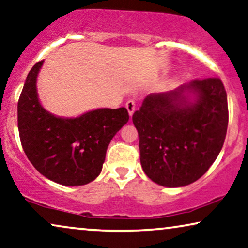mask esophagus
Wrapping results in <instances>:
<instances>
[{
    "mask_svg": "<svg viewBox=\"0 0 248 248\" xmlns=\"http://www.w3.org/2000/svg\"><path fill=\"white\" fill-rule=\"evenodd\" d=\"M126 108L128 110V113H129V115L131 117L135 112V108H136V103H135V101H133V100H128L126 103Z\"/></svg>",
    "mask_w": 248,
    "mask_h": 248,
    "instance_id": "esophagus-1",
    "label": "esophagus"
}]
</instances>
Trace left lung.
I'll list each match as a JSON object with an SVG mask.
<instances>
[{
    "mask_svg": "<svg viewBox=\"0 0 248 248\" xmlns=\"http://www.w3.org/2000/svg\"><path fill=\"white\" fill-rule=\"evenodd\" d=\"M228 119L227 93L219 78L147 95L133 114L144 172L164 187L200 179L223 146Z\"/></svg>",
    "mask_w": 248,
    "mask_h": 248,
    "instance_id": "8db88e82",
    "label": "left lung"
}]
</instances>
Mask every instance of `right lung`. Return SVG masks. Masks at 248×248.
I'll use <instances>...</instances> for the list:
<instances>
[{
  "label": "right lung",
  "instance_id": "obj_1",
  "mask_svg": "<svg viewBox=\"0 0 248 248\" xmlns=\"http://www.w3.org/2000/svg\"><path fill=\"white\" fill-rule=\"evenodd\" d=\"M36 63L18 101V129L28 160L43 176L64 186H81L102 171L108 144L129 120L126 108H97L77 118H60L39 103Z\"/></svg>",
  "mask_w": 248,
  "mask_h": 248
}]
</instances>
